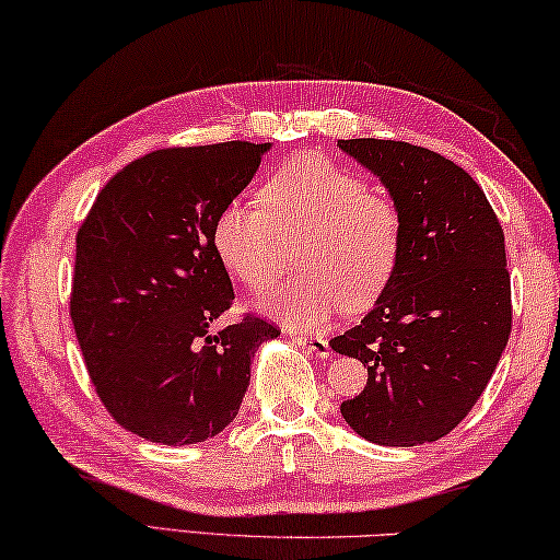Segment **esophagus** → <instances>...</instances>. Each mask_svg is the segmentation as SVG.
Returning a JSON list of instances; mask_svg holds the SVG:
<instances>
[{
  "label": "esophagus",
  "mask_w": 560,
  "mask_h": 560,
  "mask_svg": "<svg viewBox=\"0 0 560 560\" xmlns=\"http://www.w3.org/2000/svg\"><path fill=\"white\" fill-rule=\"evenodd\" d=\"M294 341L299 349H306L308 353H316V357H322V359H326L328 357V341L326 339H322V336H308V334H294Z\"/></svg>",
  "instance_id": "1"
}]
</instances>
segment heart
I'll return each mask as SVG.
<instances>
[{
	"label": "heart",
	"instance_id": "heart-1",
	"mask_svg": "<svg viewBox=\"0 0 560 560\" xmlns=\"http://www.w3.org/2000/svg\"><path fill=\"white\" fill-rule=\"evenodd\" d=\"M259 201L226 203L211 244L248 291L271 289L299 244L304 273L261 301L266 314L314 328L341 306L363 312L384 294L401 256V214L388 194L324 156L296 154L273 168Z\"/></svg>",
	"mask_w": 560,
	"mask_h": 560
}]
</instances>
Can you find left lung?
<instances>
[{"label": "left lung", "mask_w": 560, "mask_h": 560, "mask_svg": "<svg viewBox=\"0 0 560 560\" xmlns=\"http://www.w3.org/2000/svg\"><path fill=\"white\" fill-rule=\"evenodd\" d=\"M339 149L378 176L401 214L394 279L331 339L369 369L341 416L378 446H421L466 419L509 343L503 229L481 186L431 149L392 139H339Z\"/></svg>", "instance_id": "obj_1"}]
</instances>
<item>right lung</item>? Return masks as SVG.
Instances as JSON below:
<instances>
[{"instance_id": "1", "label": "right lung", "mask_w": 560, "mask_h": 560, "mask_svg": "<svg viewBox=\"0 0 560 560\" xmlns=\"http://www.w3.org/2000/svg\"><path fill=\"white\" fill-rule=\"evenodd\" d=\"M271 144L159 149L127 164L77 234L72 324L106 411L137 436L186 446L236 419L252 359L279 328L259 316L217 331L232 279L214 219Z\"/></svg>"}]
</instances>
